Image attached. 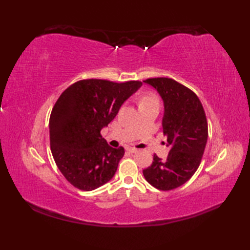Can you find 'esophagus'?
Here are the masks:
<instances>
[{
	"label": "esophagus",
	"mask_w": 250,
	"mask_h": 250,
	"mask_svg": "<svg viewBox=\"0 0 250 250\" xmlns=\"http://www.w3.org/2000/svg\"><path fill=\"white\" fill-rule=\"evenodd\" d=\"M126 150H128L131 153H134V152L137 151V149H136V148H134V147H126Z\"/></svg>",
	"instance_id": "obj_1"
}]
</instances>
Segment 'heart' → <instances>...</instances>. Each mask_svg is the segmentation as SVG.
Here are the masks:
<instances>
[{
    "mask_svg": "<svg viewBox=\"0 0 250 250\" xmlns=\"http://www.w3.org/2000/svg\"><path fill=\"white\" fill-rule=\"evenodd\" d=\"M155 102H158V99H157L156 95L150 94V93L145 94V95H143V97L140 100V106L150 104V103H155Z\"/></svg>",
    "mask_w": 250,
    "mask_h": 250,
    "instance_id": "1",
    "label": "heart"
}]
</instances>
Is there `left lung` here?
<instances>
[{"label":"left lung","instance_id":"obj_1","mask_svg":"<svg viewBox=\"0 0 250 250\" xmlns=\"http://www.w3.org/2000/svg\"><path fill=\"white\" fill-rule=\"evenodd\" d=\"M164 103L163 134L171 148L167 159L153 155L150 167L143 171L153 187L168 191L184 185L198 169L208 136L205 111L192 90L172 78H148Z\"/></svg>","mask_w":250,"mask_h":250}]
</instances>
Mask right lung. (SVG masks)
<instances>
[{"label": "right lung", "instance_id": "1", "mask_svg": "<svg viewBox=\"0 0 250 250\" xmlns=\"http://www.w3.org/2000/svg\"><path fill=\"white\" fill-rule=\"evenodd\" d=\"M142 82L83 79L61 93L49 119L50 149L58 168L75 188L91 191L114 177L125 148L110 147L101 130Z\"/></svg>", "mask_w": 250, "mask_h": 250}]
</instances>
